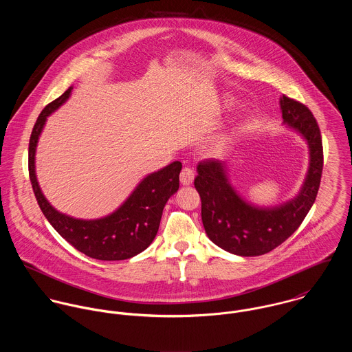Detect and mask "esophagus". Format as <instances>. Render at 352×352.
<instances>
[{
  "instance_id": "34e87169",
  "label": "esophagus",
  "mask_w": 352,
  "mask_h": 352,
  "mask_svg": "<svg viewBox=\"0 0 352 352\" xmlns=\"http://www.w3.org/2000/svg\"><path fill=\"white\" fill-rule=\"evenodd\" d=\"M194 177H195L194 170L190 168H184L180 173V183L183 186H191L194 183Z\"/></svg>"
}]
</instances>
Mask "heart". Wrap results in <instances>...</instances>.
<instances>
[{
    "label": "heart",
    "mask_w": 352,
    "mask_h": 352,
    "mask_svg": "<svg viewBox=\"0 0 352 352\" xmlns=\"http://www.w3.org/2000/svg\"><path fill=\"white\" fill-rule=\"evenodd\" d=\"M233 101L232 99H228V98H222V99H218L217 102L214 104V111L217 112V113H222V112H225V111H229V109H232L233 108ZM229 140L230 138H228L226 141H225V144H223V146H226V145H229Z\"/></svg>",
    "instance_id": "b5f03b06"
}]
</instances>
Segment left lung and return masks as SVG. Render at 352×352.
I'll use <instances>...</instances> for the list:
<instances>
[{
	"label": "left lung",
	"instance_id": "1",
	"mask_svg": "<svg viewBox=\"0 0 352 352\" xmlns=\"http://www.w3.org/2000/svg\"><path fill=\"white\" fill-rule=\"evenodd\" d=\"M283 124L294 130L309 149V166L298 194L276 206H257L239 194L225 161H203L195 177L201 195V222L207 237L223 251L237 256H260L286 241L302 223L316 201L322 172L320 129L306 105L279 99Z\"/></svg>",
	"mask_w": 352,
	"mask_h": 352
}]
</instances>
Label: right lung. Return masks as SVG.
Instances as JSON below:
<instances>
[{
	"label": "right lung",
	"mask_w": 352,
	"mask_h": 352,
	"mask_svg": "<svg viewBox=\"0 0 352 352\" xmlns=\"http://www.w3.org/2000/svg\"><path fill=\"white\" fill-rule=\"evenodd\" d=\"M72 91L73 87L46 105L31 134L28 169L36 201L51 226L77 251L107 261L134 257L153 243L160 228L162 210L168 199L179 190L182 162L175 161L146 175L127 199L105 217L81 219L58 211L41 190L35 170V154L47 118L69 100Z\"/></svg>",
	"instance_id": "right-lung-1"
}]
</instances>
